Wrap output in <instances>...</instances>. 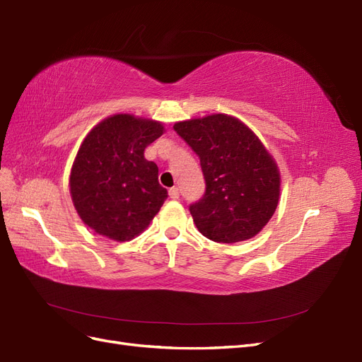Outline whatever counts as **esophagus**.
Instances as JSON below:
<instances>
[{
	"label": "esophagus",
	"mask_w": 362,
	"mask_h": 362,
	"mask_svg": "<svg viewBox=\"0 0 362 362\" xmlns=\"http://www.w3.org/2000/svg\"><path fill=\"white\" fill-rule=\"evenodd\" d=\"M169 196L172 199H178L180 198V190H178V187H172L170 190H169Z\"/></svg>",
	"instance_id": "obj_1"
}]
</instances>
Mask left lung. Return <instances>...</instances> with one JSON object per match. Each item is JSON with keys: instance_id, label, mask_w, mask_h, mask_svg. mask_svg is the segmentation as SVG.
Listing matches in <instances>:
<instances>
[{"instance_id": "1", "label": "left lung", "mask_w": 362, "mask_h": 362, "mask_svg": "<svg viewBox=\"0 0 362 362\" xmlns=\"http://www.w3.org/2000/svg\"><path fill=\"white\" fill-rule=\"evenodd\" d=\"M201 160L205 193L189 210L202 235L237 243L257 235L279 199V172L258 137L228 115L173 125Z\"/></svg>"}]
</instances>
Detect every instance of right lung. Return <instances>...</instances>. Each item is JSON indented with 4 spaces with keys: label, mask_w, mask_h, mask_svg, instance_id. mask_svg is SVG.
<instances>
[{
    "label": "right lung",
    "mask_w": 362,
    "mask_h": 362,
    "mask_svg": "<svg viewBox=\"0 0 362 362\" xmlns=\"http://www.w3.org/2000/svg\"><path fill=\"white\" fill-rule=\"evenodd\" d=\"M161 134V124L131 115L108 117L87 134L69 184L76 213L95 233L128 242L160 211L168 190L144 152Z\"/></svg>",
    "instance_id": "add662e5"
}]
</instances>
